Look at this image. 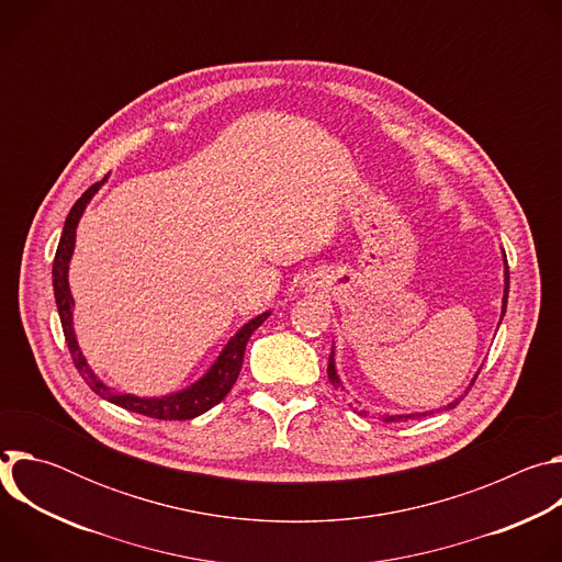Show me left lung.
<instances>
[{"instance_id":"left-lung-1","label":"left lung","mask_w":562,"mask_h":562,"mask_svg":"<svg viewBox=\"0 0 562 562\" xmlns=\"http://www.w3.org/2000/svg\"><path fill=\"white\" fill-rule=\"evenodd\" d=\"M507 297H509V267H507V256H505V295H503V313H501V319H503V315H505V311H507ZM327 373H329V382L336 386V389H342V382H340V378H338V373H336V360H334V351H331V356H329V367H327ZM480 373V371H477ZM477 378V375H475ZM475 378L471 380V384L475 382ZM458 405V400L456 403H451L447 409H453ZM358 412V409H356ZM360 416H364L367 412H358ZM420 416H427V414H409V416H382L384 418V423H400V420H407V418H420Z\"/></svg>"}]
</instances>
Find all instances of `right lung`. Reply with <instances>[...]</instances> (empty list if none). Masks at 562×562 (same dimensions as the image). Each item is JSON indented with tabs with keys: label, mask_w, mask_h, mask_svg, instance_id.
<instances>
[{
	"label": "right lung",
	"mask_w": 562,
	"mask_h": 562,
	"mask_svg": "<svg viewBox=\"0 0 562 562\" xmlns=\"http://www.w3.org/2000/svg\"><path fill=\"white\" fill-rule=\"evenodd\" d=\"M102 182H95L91 189H87L82 193V198H79L72 204L70 213L64 222V231H61L59 245H57V251H55V260H53V291H55V302H57L61 329H64V338H66L72 364L79 371V375L85 378V382L100 397L109 400V403H113L122 409H128L133 414H142V416H148V418H155V420H191L195 416H202L204 412H209L217 403H222L224 395L231 391V386L235 384V380L239 375V369H243L247 342H249L251 334L269 317V311L254 317L251 323H247L243 329H239L228 340V345L217 356V360L206 371V375L200 378L198 382H193L184 391L162 395V397H137V395H131V393H117V391L109 389L91 371L82 351H79V345H77L75 331H72V297H70V289H68V262H70V256H72V249H75V228H77V222H79V217H82L89 200L98 193Z\"/></svg>",
	"instance_id": "add662e5"
}]
</instances>
